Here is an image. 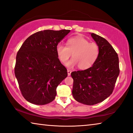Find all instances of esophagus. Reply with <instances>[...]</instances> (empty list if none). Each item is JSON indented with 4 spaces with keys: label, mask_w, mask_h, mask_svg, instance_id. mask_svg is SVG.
<instances>
[{
    "label": "esophagus",
    "mask_w": 133,
    "mask_h": 133,
    "mask_svg": "<svg viewBox=\"0 0 133 133\" xmlns=\"http://www.w3.org/2000/svg\"><path fill=\"white\" fill-rule=\"evenodd\" d=\"M71 73V71L70 70H69V69L67 70V75H68V76H70Z\"/></svg>",
    "instance_id": "34e87169"
}]
</instances>
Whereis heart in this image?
<instances>
[{"label":"heart","instance_id":"heart-1","mask_svg":"<svg viewBox=\"0 0 133 133\" xmlns=\"http://www.w3.org/2000/svg\"><path fill=\"white\" fill-rule=\"evenodd\" d=\"M56 52L60 62L65 63L71 57L73 58L67 63L66 66L73 67L78 66L80 69H89L94 64L98 57L100 50L95 43H90L85 37L77 36L69 39L66 46L58 43Z\"/></svg>","mask_w":133,"mask_h":133}]
</instances>
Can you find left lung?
<instances>
[{"label":"left lung","mask_w":133,"mask_h":133,"mask_svg":"<svg viewBox=\"0 0 133 133\" xmlns=\"http://www.w3.org/2000/svg\"><path fill=\"white\" fill-rule=\"evenodd\" d=\"M91 36L99 47L97 59L90 68L71 73L73 97L86 105L102 102L111 95L120 73L118 55L111 45L100 36Z\"/></svg>","instance_id":"left-lung-1"}]
</instances>
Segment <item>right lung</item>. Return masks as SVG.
Masks as SVG:
<instances>
[{
	"instance_id": "1",
	"label": "right lung",
	"mask_w": 133,
	"mask_h": 133,
	"mask_svg": "<svg viewBox=\"0 0 133 133\" xmlns=\"http://www.w3.org/2000/svg\"><path fill=\"white\" fill-rule=\"evenodd\" d=\"M70 30H44L30 36L16 55L15 74L23 97L35 104L54 100L58 85L67 71L57 56L56 47Z\"/></svg>"
}]
</instances>
